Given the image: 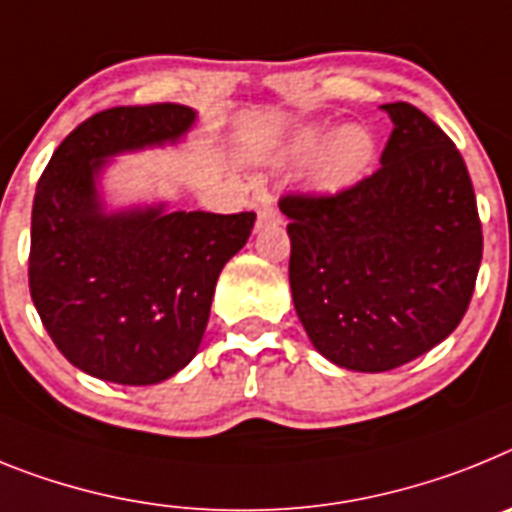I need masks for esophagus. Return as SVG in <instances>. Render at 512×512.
I'll return each mask as SVG.
<instances>
[{"label":"esophagus","instance_id":"obj_1","mask_svg":"<svg viewBox=\"0 0 512 512\" xmlns=\"http://www.w3.org/2000/svg\"><path fill=\"white\" fill-rule=\"evenodd\" d=\"M281 213L275 211L273 206H262L257 211V226H268V224H281Z\"/></svg>","mask_w":512,"mask_h":512}]
</instances>
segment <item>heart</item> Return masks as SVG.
I'll list each match as a JSON object with an SVG mask.
<instances>
[{
	"label": "heart",
	"mask_w": 512,
	"mask_h": 512,
	"mask_svg": "<svg viewBox=\"0 0 512 512\" xmlns=\"http://www.w3.org/2000/svg\"><path fill=\"white\" fill-rule=\"evenodd\" d=\"M327 139V131L322 128H306L296 141V157L309 159L319 151V146ZM373 157V139L371 133L363 126H348L337 133L335 139L330 141L327 151L322 154L317 164V175L314 182L322 190H335L348 188L358 177L366 172Z\"/></svg>",
	"instance_id": "obj_1"
}]
</instances>
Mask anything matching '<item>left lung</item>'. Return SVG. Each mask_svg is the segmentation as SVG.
I'll return each mask as SVG.
<instances>
[{"mask_svg": "<svg viewBox=\"0 0 512 512\" xmlns=\"http://www.w3.org/2000/svg\"><path fill=\"white\" fill-rule=\"evenodd\" d=\"M376 172L337 193H288L293 306L311 345L350 371L381 373L446 340L469 309L482 221L464 157L410 102L381 105Z\"/></svg>", "mask_w": 512, "mask_h": 512, "instance_id": "obj_1", "label": "left lung"}]
</instances>
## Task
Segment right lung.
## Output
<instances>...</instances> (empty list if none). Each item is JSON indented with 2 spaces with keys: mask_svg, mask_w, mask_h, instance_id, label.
<instances>
[{
  "mask_svg": "<svg viewBox=\"0 0 512 512\" xmlns=\"http://www.w3.org/2000/svg\"><path fill=\"white\" fill-rule=\"evenodd\" d=\"M193 121L175 102L102 110L61 141L38 180L30 296L53 345L95 379L146 386L188 366L221 268L252 234V211H102L105 159L175 144Z\"/></svg>",
  "mask_w": 512,
  "mask_h": 512,
  "instance_id": "add662e5",
  "label": "right lung"
}]
</instances>
